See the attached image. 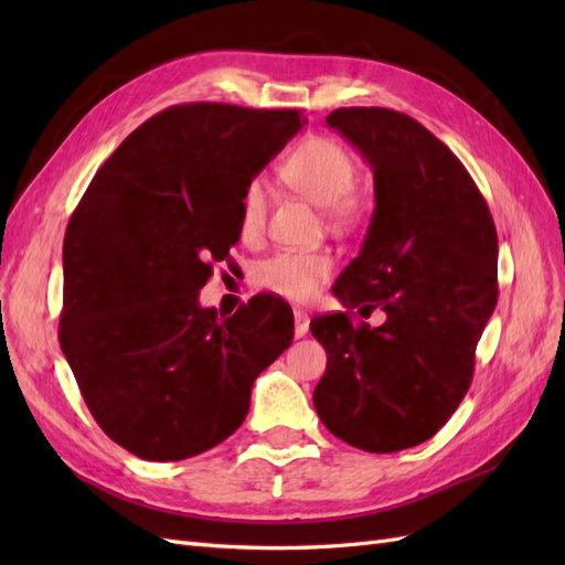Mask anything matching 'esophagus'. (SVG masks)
<instances>
[{"label":"esophagus","instance_id":"obj_1","mask_svg":"<svg viewBox=\"0 0 565 565\" xmlns=\"http://www.w3.org/2000/svg\"><path fill=\"white\" fill-rule=\"evenodd\" d=\"M309 324H311L309 313L301 311V309H295V337L309 334Z\"/></svg>","mask_w":565,"mask_h":565}]
</instances>
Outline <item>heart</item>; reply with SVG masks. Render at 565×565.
<instances>
[{
  "label": "heart",
  "mask_w": 565,
  "mask_h": 565,
  "mask_svg": "<svg viewBox=\"0 0 565 565\" xmlns=\"http://www.w3.org/2000/svg\"><path fill=\"white\" fill-rule=\"evenodd\" d=\"M282 179L299 195L313 202L320 210H330V216L339 224H349L361 214L363 204L353 195L358 169L353 158L337 141L313 136L295 148L280 169ZM266 221V183L264 179L249 181L241 207V235L252 241L262 233ZM334 273V256L324 249L299 252L282 249L270 254L268 259L256 264L254 282L285 299L306 301L318 287L330 280Z\"/></svg>",
  "instance_id": "b5f03b06"
}]
</instances>
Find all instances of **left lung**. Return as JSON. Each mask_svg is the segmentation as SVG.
<instances>
[{"label": "left lung", "mask_w": 565, "mask_h": 565, "mask_svg": "<svg viewBox=\"0 0 565 565\" xmlns=\"http://www.w3.org/2000/svg\"><path fill=\"white\" fill-rule=\"evenodd\" d=\"M330 129L374 174V212L361 254L332 292L347 313L318 316L328 353L313 391L328 429L365 452L429 440L465 398L473 353L498 303V231L455 152L417 119L388 108H339Z\"/></svg>", "instance_id": "left-lung-1"}]
</instances>
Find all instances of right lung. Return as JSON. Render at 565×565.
I'll return each instance as SVG.
<instances>
[{
  "label": "right lung",
  "instance_id": "obj_1",
  "mask_svg": "<svg viewBox=\"0 0 565 565\" xmlns=\"http://www.w3.org/2000/svg\"><path fill=\"white\" fill-rule=\"evenodd\" d=\"M299 110L172 106L98 169L63 241L61 349L117 446L195 457L247 417L254 380L292 344L295 316L256 295L218 318L198 297L241 241L249 181L301 129Z\"/></svg>",
  "mask_w": 565,
  "mask_h": 565
}]
</instances>
